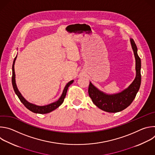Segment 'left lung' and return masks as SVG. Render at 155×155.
I'll return each mask as SVG.
<instances>
[{"instance_id":"left-lung-1","label":"left lung","mask_w":155,"mask_h":155,"mask_svg":"<svg viewBox=\"0 0 155 155\" xmlns=\"http://www.w3.org/2000/svg\"><path fill=\"white\" fill-rule=\"evenodd\" d=\"M130 43L136 58V77L131 84L121 93L107 95L99 91L90 82L88 94L93 102L100 109L107 112L116 113L127 108L135 99L141 83V60L137 54V48L132 38Z\"/></svg>"}]
</instances>
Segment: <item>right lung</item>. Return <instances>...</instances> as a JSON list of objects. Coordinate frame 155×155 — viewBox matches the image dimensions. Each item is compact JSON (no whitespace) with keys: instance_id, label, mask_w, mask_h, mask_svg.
Returning a JSON list of instances; mask_svg holds the SVG:
<instances>
[{"instance_id":"right-lung-1","label":"right lung","mask_w":155,"mask_h":155,"mask_svg":"<svg viewBox=\"0 0 155 155\" xmlns=\"http://www.w3.org/2000/svg\"><path fill=\"white\" fill-rule=\"evenodd\" d=\"M16 57H17V56L15 58L14 61H13V65H12V85H13V90H14L16 94L18 96V98L19 99L20 101L22 103H23V105L28 109H29L30 111H31L34 113H36V114H48V113H50V112L53 111L54 110H55L56 108L59 107L62 104V102H64V98L66 96V94H67L68 87L73 83L74 80H71V81H69L67 84L65 85L61 96L58 99V101H57L56 102H54L52 104H50L49 105H45V106H37V105L32 104L28 102L26 100H25V99L23 96H22V95L21 94V93H19V91L18 90L16 83H15V69H14V65H15V60L16 59Z\"/></svg>"}]
</instances>
